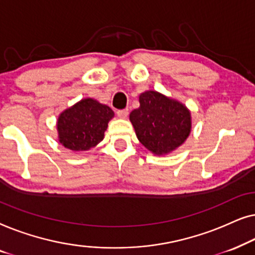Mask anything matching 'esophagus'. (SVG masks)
Here are the masks:
<instances>
[{"instance_id": "obj_1", "label": "esophagus", "mask_w": 255, "mask_h": 255, "mask_svg": "<svg viewBox=\"0 0 255 255\" xmlns=\"http://www.w3.org/2000/svg\"><path fill=\"white\" fill-rule=\"evenodd\" d=\"M128 115V109H122V110H117V116L120 118H127Z\"/></svg>"}]
</instances>
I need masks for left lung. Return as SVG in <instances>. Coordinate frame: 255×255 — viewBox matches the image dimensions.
Here are the masks:
<instances>
[{
  "mask_svg": "<svg viewBox=\"0 0 255 255\" xmlns=\"http://www.w3.org/2000/svg\"><path fill=\"white\" fill-rule=\"evenodd\" d=\"M138 109L130 114L138 140L153 154H168L186 141L191 115L186 106L154 90L139 96Z\"/></svg>",
  "mask_w": 255,
  "mask_h": 255,
  "instance_id": "obj_1",
  "label": "left lung"
}]
</instances>
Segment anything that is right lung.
<instances>
[{
  "mask_svg": "<svg viewBox=\"0 0 255 255\" xmlns=\"http://www.w3.org/2000/svg\"><path fill=\"white\" fill-rule=\"evenodd\" d=\"M114 111L94 99H83L59 115V141L74 152L88 151L103 140Z\"/></svg>",
  "mask_w": 255,
  "mask_h": 255,
  "instance_id": "right-lung-1",
  "label": "right lung"
}]
</instances>
